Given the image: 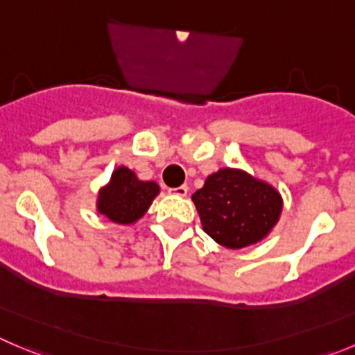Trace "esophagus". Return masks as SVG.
Here are the masks:
<instances>
[{"label": "esophagus", "mask_w": 355, "mask_h": 355, "mask_svg": "<svg viewBox=\"0 0 355 355\" xmlns=\"http://www.w3.org/2000/svg\"><path fill=\"white\" fill-rule=\"evenodd\" d=\"M168 193H171V195H178V197H184V195L188 193V187H187V184H183V187L171 188V190H168Z\"/></svg>", "instance_id": "obj_1"}]
</instances>
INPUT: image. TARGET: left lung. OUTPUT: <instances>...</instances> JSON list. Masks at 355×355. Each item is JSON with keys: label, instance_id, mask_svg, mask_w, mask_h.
I'll return each instance as SVG.
<instances>
[{"label": "left lung", "instance_id": "1", "mask_svg": "<svg viewBox=\"0 0 355 355\" xmlns=\"http://www.w3.org/2000/svg\"><path fill=\"white\" fill-rule=\"evenodd\" d=\"M191 200L205 234L228 249L263 241L282 212L281 193L241 168H219Z\"/></svg>", "mask_w": 355, "mask_h": 355}]
</instances>
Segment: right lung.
I'll return each instance as SVG.
<instances>
[{"instance_id":"right-lung-1","label":"right lung","mask_w":355,"mask_h":355,"mask_svg":"<svg viewBox=\"0 0 355 355\" xmlns=\"http://www.w3.org/2000/svg\"><path fill=\"white\" fill-rule=\"evenodd\" d=\"M160 193L155 181H141L136 172L118 167L97 197V211L118 225H132L143 218L151 202Z\"/></svg>"}]
</instances>
